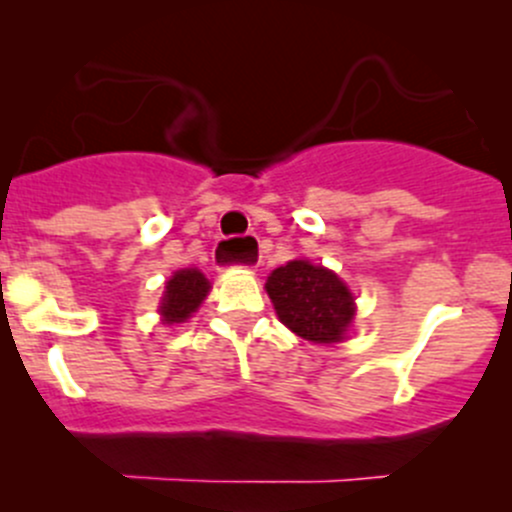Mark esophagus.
<instances>
[{
  "instance_id": "esophagus-1",
  "label": "esophagus",
  "mask_w": 512,
  "mask_h": 512,
  "mask_svg": "<svg viewBox=\"0 0 512 512\" xmlns=\"http://www.w3.org/2000/svg\"><path fill=\"white\" fill-rule=\"evenodd\" d=\"M237 240H223L218 245V250H215V265H218V270H223V267H230V265H240V267H252L250 262H237L232 260V247H235ZM247 242H255V237H247Z\"/></svg>"
}]
</instances>
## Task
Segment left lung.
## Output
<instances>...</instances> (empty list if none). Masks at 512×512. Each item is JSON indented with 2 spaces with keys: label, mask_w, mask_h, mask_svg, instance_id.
<instances>
[{
  "label": "left lung",
  "mask_w": 512,
  "mask_h": 512,
  "mask_svg": "<svg viewBox=\"0 0 512 512\" xmlns=\"http://www.w3.org/2000/svg\"><path fill=\"white\" fill-rule=\"evenodd\" d=\"M267 294L277 317L297 337L309 342H342L354 319V297L334 272L292 260L267 277Z\"/></svg>",
  "instance_id": "left-lung-1"
}]
</instances>
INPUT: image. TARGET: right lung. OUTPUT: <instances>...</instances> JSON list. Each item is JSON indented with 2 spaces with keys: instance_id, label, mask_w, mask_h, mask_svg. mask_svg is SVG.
Instances as JSON below:
<instances>
[{
  "instance_id": "1",
  "label": "right lung",
  "mask_w": 512,
  "mask_h": 512,
  "mask_svg": "<svg viewBox=\"0 0 512 512\" xmlns=\"http://www.w3.org/2000/svg\"><path fill=\"white\" fill-rule=\"evenodd\" d=\"M208 280H205L203 272L198 270H180L165 285L163 302H160V314L168 324L185 322L195 309L200 307V302L208 294Z\"/></svg>"
}]
</instances>
